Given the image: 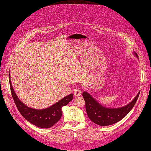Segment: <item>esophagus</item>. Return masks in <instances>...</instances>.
Instances as JSON below:
<instances>
[{
  "label": "esophagus",
  "mask_w": 151,
  "mask_h": 151,
  "mask_svg": "<svg viewBox=\"0 0 151 151\" xmlns=\"http://www.w3.org/2000/svg\"><path fill=\"white\" fill-rule=\"evenodd\" d=\"M74 94L75 96H79L81 94V90L80 88H76L74 91Z\"/></svg>",
  "instance_id": "obj_1"
}]
</instances>
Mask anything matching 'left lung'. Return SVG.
Segmentation results:
<instances>
[{
	"mask_svg": "<svg viewBox=\"0 0 151 151\" xmlns=\"http://www.w3.org/2000/svg\"><path fill=\"white\" fill-rule=\"evenodd\" d=\"M137 57V54L134 53ZM140 93L132 101L124 106L117 108L104 107L99 103L88 93L83 92V96L86 102V109L89 119L100 126H108L116 123L123 119L133 108L137 100Z\"/></svg>",
	"mask_w": 151,
	"mask_h": 151,
	"instance_id": "left-lung-1",
	"label": "left lung"
}]
</instances>
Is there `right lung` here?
<instances>
[{"label":"right lung","instance_id":"obj_1","mask_svg":"<svg viewBox=\"0 0 151 151\" xmlns=\"http://www.w3.org/2000/svg\"><path fill=\"white\" fill-rule=\"evenodd\" d=\"M9 78L12 96L18 110L26 120L40 128L48 129L55 124L62 117V107L71 101L73 98V94H70L47 108L42 109L31 108L26 106L20 101L13 89L10 74H9Z\"/></svg>","mask_w":151,"mask_h":151}]
</instances>
